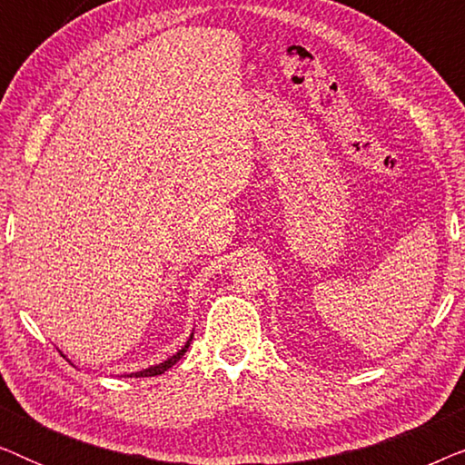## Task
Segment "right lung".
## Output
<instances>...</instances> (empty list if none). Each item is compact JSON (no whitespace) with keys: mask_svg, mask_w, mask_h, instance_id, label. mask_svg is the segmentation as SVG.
Masks as SVG:
<instances>
[{"mask_svg":"<svg viewBox=\"0 0 465 465\" xmlns=\"http://www.w3.org/2000/svg\"><path fill=\"white\" fill-rule=\"evenodd\" d=\"M190 341H193V334L188 336L186 345H183V347L180 349V351H175L173 355H169V358L164 360V361H161V364H154V366H148V368H143V371H137V372L124 374V377H156V374H163L164 371H169L171 366L177 364V361L182 360V355L188 351V347H190Z\"/></svg>","mask_w":465,"mask_h":465,"instance_id":"right-lung-1","label":"right lung"}]
</instances>
